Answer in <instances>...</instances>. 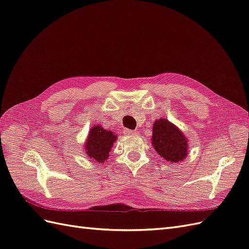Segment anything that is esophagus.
Masks as SVG:
<instances>
[{
    "instance_id": "1",
    "label": "esophagus",
    "mask_w": 249,
    "mask_h": 249,
    "mask_svg": "<svg viewBox=\"0 0 249 249\" xmlns=\"http://www.w3.org/2000/svg\"><path fill=\"white\" fill-rule=\"evenodd\" d=\"M124 133H125V134H129V135H136V134H137V132H136V131H134V130H129V129L124 130Z\"/></svg>"
}]
</instances>
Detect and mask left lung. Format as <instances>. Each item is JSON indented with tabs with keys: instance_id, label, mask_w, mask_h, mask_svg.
I'll return each instance as SVG.
<instances>
[{
	"instance_id": "left-lung-1",
	"label": "left lung",
	"mask_w": 249,
	"mask_h": 249,
	"mask_svg": "<svg viewBox=\"0 0 249 249\" xmlns=\"http://www.w3.org/2000/svg\"><path fill=\"white\" fill-rule=\"evenodd\" d=\"M152 140L154 148L164 160L178 163L187 156V138L176 125L166 119L156 120Z\"/></svg>"
}]
</instances>
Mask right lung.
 Masks as SVG:
<instances>
[{
    "label": "right lung",
    "mask_w": 249,
    "mask_h": 249,
    "mask_svg": "<svg viewBox=\"0 0 249 249\" xmlns=\"http://www.w3.org/2000/svg\"><path fill=\"white\" fill-rule=\"evenodd\" d=\"M116 134L105 130L101 125H94L89 132L85 144L86 154L91 160L104 163L109 157L113 143L116 141Z\"/></svg>",
    "instance_id": "obj_1"
}]
</instances>
